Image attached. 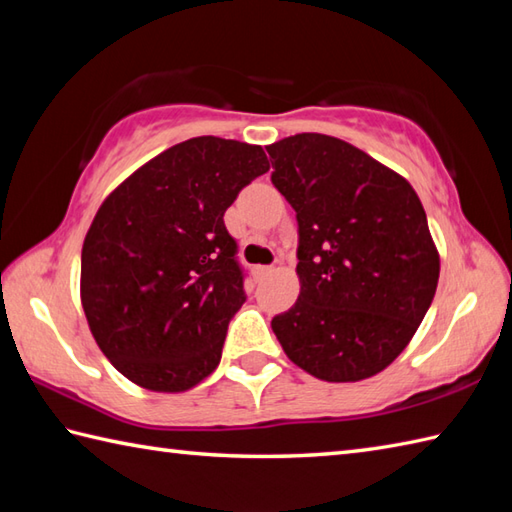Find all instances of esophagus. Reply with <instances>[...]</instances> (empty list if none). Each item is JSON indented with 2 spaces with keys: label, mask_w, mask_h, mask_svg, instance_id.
Returning <instances> with one entry per match:
<instances>
[{
  "label": "esophagus",
  "mask_w": 512,
  "mask_h": 512,
  "mask_svg": "<svg viewBox=\"0 0 512 512\" xmlns=\"http://www.w3.org/2000/svg\"><path fill=\"white\" fill-rule=\"evenodd\" d=\"M273 273H275L273 266H255V268H253V277H255L257 281L268 277V275H273Z\"/></svg>",
  "instance_id": "obj_1"
}]
</instances>
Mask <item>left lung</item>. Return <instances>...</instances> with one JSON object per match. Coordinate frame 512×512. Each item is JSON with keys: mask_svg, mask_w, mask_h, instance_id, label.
<instances>
[{"mask_svg": "<svg viewBox=\"0 0 512 512\" xmlns=\"http://www.w3.org/2000/svg\"><path fill=\"white\" fill-rule=\"evenodd\" d=\"M273 184L297 211L295 306L273 319L286 356L328 383L383 372L427 314L440 255L411 184L325 134L266 147Z\"/></svg>", "mask_w": 512, "mask_h": 512, "instance_id": "1", "label": "left lung"}]
</instances>
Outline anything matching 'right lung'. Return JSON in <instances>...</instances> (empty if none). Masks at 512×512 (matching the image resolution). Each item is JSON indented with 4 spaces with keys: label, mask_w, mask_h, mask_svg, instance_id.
<instances>
[{
    "label": "right lung",
    "mask_w": 512,
    "mask_h": 512,
    "mask_svg": "<svg viewBox=\"0 0 512 512\" xmlns=\"http://www.w3.org/2000/svg\"><path fill=\"white\" fill-rule=\"evenodd\" d=\"M270 169L259 145L189 138L107 195L81 250V303L125 378L180 394L220 365L244 275L224 213Z\"/></svg>",
    "instance_id": "add662e5"
}]
</instances>
